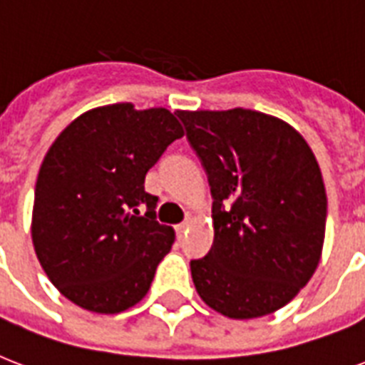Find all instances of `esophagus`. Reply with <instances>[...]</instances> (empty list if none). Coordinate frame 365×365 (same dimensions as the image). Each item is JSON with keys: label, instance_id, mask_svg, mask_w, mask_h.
<instances>
[{"label": "esophagus", "instance_id": "esophagus-1", "mask_svg": "<svg viewBox=\"0 0 365 365\" xmlns=\"http://www.w3.org/2000/svg\"><path fill=\"white\" fill-rule=\"evenodd\" d=\"M187 229H189V222H183V223H180V225H176L178 239H183V235L187 233Z\"/></svg>", "mask_w": 365, "mask_h": 365}]
</instances>
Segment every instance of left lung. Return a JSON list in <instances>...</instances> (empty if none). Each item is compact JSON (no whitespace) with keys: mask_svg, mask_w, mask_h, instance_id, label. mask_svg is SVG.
<instances>
[{"mask_svg":"<svg viewBox=\"0 0 365 365\" xmlns=\"http://www.w3.org/2000/svg\"><path fill=\"white\" fill-rule=\"evenodd\" d=\"M214 197V246L191 261L197 294L233 320L282 309L317 271L328 197L305 138L261 111H176Z\"/></svg>","mask_w":365,"mask_h":365,"instance_id":"1","label":"left lung"}]
</instances>
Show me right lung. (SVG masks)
Here are the masks:
<instances>
[{
  "instance_id": "obj_1",
  "label": "right lung",
  "mask_w": 365,
  "mask_h": 365,
  "mask_svg": "<svg viewBox=\"0 0 365 365\" xmlns=\"http://www.w3.org/2000/svg\"><path fill=\"white\" fill-rule=\"evenodd\" d=\"M183 128L165 108H93L60 132L37 174L31 242L43 271L85 311L117 314L145 297L176 240L143 182ZM148 212L140 215L137 206Z\"/></svg>"
}]
</instances>
